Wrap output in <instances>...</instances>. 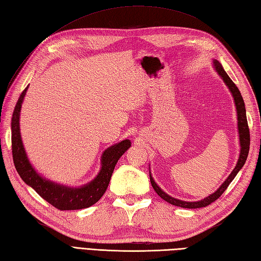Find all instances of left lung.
I'll return each mask as SVG.
<instances>
[{
    "label": "left lung",
    "instance_id": "8db88e82",
    "mask_svg": "<svg viewBox=\"0 0 261 261\" xmlns=\"http://www.w3.org/2000/svg\"><path fill=\"white\" fill-rule=\"evenodd\" d=\"M213 65H214V69L217 73L220 79L224 81V83L226 84V86L228 87V90L231 93L232 97H233V101H234V106H236V112H237V126H238V136H239V145H240V151H239V157H238V162L236 164V166L232 169L231 173L229 174V176L227 177L226 180L221 184L219 186V188L214 192L213 194H211L209 196L205 197L204 199L197 200V201H185V200H180L174 198L170 195L166 194L164 190L157 185V182L154 180L150 173L149 169V178H150V182L152 188L155 189V192L157 193V195L162 197L164 200H166L169 204L177 206V207H182V208H201V207H206L208 205H211L212 202H214L216 199H218L219 197L221 196V194L225 192L227 189V187L229 186V184L233 180L234 177L238 174V171L243 168V166L246 163V160L248 157V152H249V145H250V135H249V128H248V123H247V116H246V107H245V103L243 96L238 90V87L234 85V83L230 80L229 76L225 72L224 67L221 66L220 63L217 60H213Z\"/></svg>",
    "mask_w": 261,
    "mask_h": 261
}]
</instances>
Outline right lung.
I'll return each mask as SVG.
<instances>
[{
	"instance_id": "obj_1",
	"label": "right lung",
	"mask_w": 261,
	"mask_h": 261,
	"mask_svg": "<svg viewBox=\"0 0 261 261\" xmlns=\"http://www.w3.org/2000/svg\"><path fill=\"white\" fill-rule=\"evenodd\" d=\"M29 86L22 92L12 116V152L18 175L23 181L33 188L43 199L61 211H76L87 208L97 202L106 192L112 174L120 156L125 154L132 143L124 139L106 148L100 156V169L93 180L79 187L66 186L63 184L49 180L42 176L31 164L22 142L20 129V115L22 104Z\"/></svg>"
}]
</instances>
